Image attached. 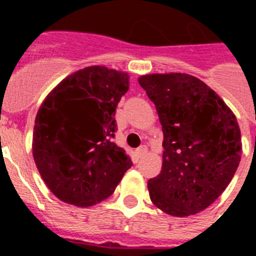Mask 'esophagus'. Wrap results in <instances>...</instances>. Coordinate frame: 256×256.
<instances>
[{"label":"esophagus","instance_id":"obj_1","mask_svg":"<svg viewBox=\"0 0 256 256\" xmlns=\"http://www.w3.org/2000/svg\"><path fill=\"white\" fill-rule=\"evenodd\" d=\"M148 154V148L146 146H140L138 150H136V156H138V158H142V156H144Z\"/></svg>","mask_w":256,"mask_h":256}]
</instances>
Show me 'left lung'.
Wrapping results in <instances>:
<instances>
[{"label": "left lung", "instance_id": "1", "mask_svg": "<svg viewBox=\"0 0 256 256\" xmlns=\"http://www.w3.org/2000/svg\"><path fill=\"white\" fill-rule=\"evenodd\" d=\"M138 82L156 104L164 130L162 170L148 182L150 199L171 216L198 214L226 190L239 166L236 116L190 74H144Z\"/></svg>", "mask_w": 256, "mask_h": 256}]
</instances>
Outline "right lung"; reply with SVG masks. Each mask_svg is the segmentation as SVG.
<instances>
[{
    "mask_svg": "<svg viewBox=\"0 0 256 256\" xmlns=\"http://www.w3.org/2000/svg\"><path fill=\"white\" fill-rule=\"evenodd\" d=\"M128 74L88 66L62 80L38 108L33 158L60 200L92 207L114 192L132 160L112 138L116 108L128 90Z\"/></svg>",
    "mask_w": 256,
    "mask_h": 256,
    "instance_id": "add662e5",
    "label": "right lung"
}]
</instances>
